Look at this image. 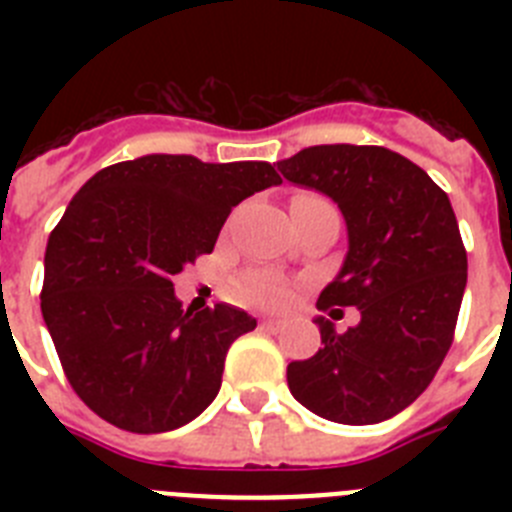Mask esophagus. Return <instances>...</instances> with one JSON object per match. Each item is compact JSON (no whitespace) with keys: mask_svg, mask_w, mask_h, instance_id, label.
<instances>
[{"mask_svg":"<svg viewBox=\"0 0 512 512\" xmlns=\"http://www.w3.org/2000/svg\"><path fill=\"white\" fill-rule=\"evenodd\" d=\"M261 325H264L266 330H271V333H279V330L284 328V320H277V318H264V320H261Z\"/></svg>","mask_w":512,"mask_h":512,"instance_id":"34e87169","label":"esophagus"}]
</instances>
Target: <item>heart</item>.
Instances as JSON below:
<instances>
[{
  "label": "heart",
  "instance_id": "obj_1",
  "mask_svg": "<svg viewBox=\"0 0 512 512\" xmlns=\"http://www.w3.org/2000/svg\"><path fill=\"white\" fill-rule=\"evenodd\" d=\"M297 197H315V194H297ZM238 297L246 305L259 307H284L295 297V287L284 279L274 277V274H248L238 284Z\"/></svg>",
  "mask_w": 512,
  "mask_h": 512
}]
</instances>
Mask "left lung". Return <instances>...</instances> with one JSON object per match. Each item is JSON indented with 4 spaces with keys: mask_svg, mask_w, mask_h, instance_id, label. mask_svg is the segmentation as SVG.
I'll use <instances>...</instances> for the list:
<instances>
[{
    "mask_svg": "<svg viewBox=\"0 0 512 512\" xmlns=\"http://www.w3.org/2000/svg\"><path fill=\"white\" fill-rule=\"evenodd\" d=\"M277 166L287 182L330 197L346 220V259L318 310L361 312L343 336L315 318L323 348L287 366L289 392L333 423H382L423 395L454 341L467 251L449 197L382 146H312Z\"/></svg>",
    "mask_w": 512,
    "mask_h": 512,
    "instance_id": "left-lung-1",
    "label": "left lung"
}]
</instances>
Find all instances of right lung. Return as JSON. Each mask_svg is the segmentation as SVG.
<instances>
[{
	"label": "right lung",
	"mask_w": 512,
	"mask_h": 512,
	"mask_svg": "<svg viewBox=\"0 0 512 512\" xmlns=\"http://www.w3.org/2000/svg\"><path fill=\"white\" fill-rule=\"evenodd\" d=\"M277 184L266 161L151 153L74 194L45 248L40 310L71 387L99 418L164 433L215 400L230 343L256 320L230 305L184 310L171 279L215 248L238 202Z\"/></svg>",
	"instance_id": "obj_1"
}]
</instances>
